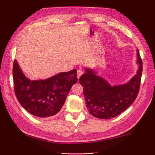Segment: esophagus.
Masks as SVG:
<instances>
[{"instance_id":"1","label":"esophagus","mask_w":155,"mask_h":155,"mask_svg":"<svg viewBox=\"0 0 155 155\" xmlns=\"http://www.w3.org/2000/svg\"><path fill=\"white\" fill-rule=\"evenodd\" d=\"M82 74H83V71L80 70V69H78V71H77V77H78V79L80 78Z\"/></svg>"}]
</instances>
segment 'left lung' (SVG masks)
I'll use <instances>...</instances> for the list:
<instances>
[{"instance_id":"8db88e82","label":"left lung","mask_w":155,"mask_h":155,"mask_svg":"<svg viewBox=\"0 0 155 155\" xmlns=\"http://www.w3.org/2000/svg\"><path fill=\"white\" fill-rule=\"evenodd\" d=\"M137 52V74L124 84L112 86L93 69L86 68V73L79 80L83 86L86 107L90 114L97 118L110 119L124 112L134 102L143 73V62L138 49Z\"/></svg>"}]
</instances>
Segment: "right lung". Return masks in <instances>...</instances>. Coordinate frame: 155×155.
Returning <instances> with one entry per match:
<instances>
[{"label": "right lung", "instance_id": "obj_1", "mask_svg": "<svg viewBox=\"0 0 155 155\" xmlns=\"http://www.w3.org/2000/svg\"><path fill=\"white\" fill-rule=\"evenodd\" d=\"M12 75L18 101L28 112L39 118L58 114L72 86L78 81L76 69L61 72L46 80L31 81L23 73L16 59Z\"/></svg>", "mask_w": 155, "mask_h": 155}]
</instances>
